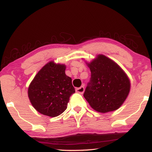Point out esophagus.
Returning <instances> with one entry per match:
<instances>
[{"label":"esophagus","instance_id":"esophagus-1","mask_svg":"<svg viewBox=\"0 0 152 152\" xmlns=\"http://www.w3.org/2000/svg\"><path fill=\"white\" fill-rule=\"evenodd\" d=\"M76 92H78L79 94H83V92H84V87L83 86H82L80 87V88H77L76 89Z\"/></svg>","mask_w":152,"mask_h":152}]
</instances>
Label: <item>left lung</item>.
<instances>
[{"label":"left lung","instance_id":"1","mask_svg":"<svg viewBox=\"0 0 152 152\" xmlns=\"http://www.w3.org/2000/svg\"><path fill=\"white\" fill-rule=\"evenodd\" d=\"M88 66L91 72L84 97L92 109L105 113L119 109L130 91V82L119 65L99 55Z\"/></svg>","mask_w":152,"mask_h":152}]
</instances>
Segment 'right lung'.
Here are the masks:
<instances>
[{"instance_id":"1","label":"right lung","mask_w":152,"mask_h":152,"mask_svg":"<svg viewBox=\"0 0 152 152\" xmlns=\"http://www.w3.org/2000/svg\"><path fill=\"white\" fill-rule=\"evenodd\" d=\"M65 70V65L50 61L33 78L28 88V96L39 113L55 117L67 109L75 89L72 78L66 75Z\"/></svg>"}]
</instances>
